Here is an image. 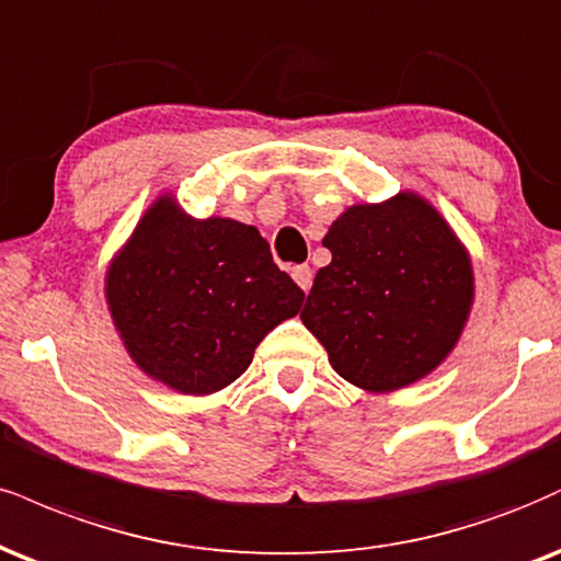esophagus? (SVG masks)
I'll return each instance as SVG.
<instances>
[{
    "label": "esophagus",
    "mask_w": 561,
    "mask_h": 561,
    "mask_svg": "<svg viewBox=\"0 0 561 561\" xmlns=\"http://www.w3.org/2000/svg\"><path fill=\"white\" fill-rule=\"evenodd\" d=\"M293 279L298 282V287L302 289V293H310V285H313V272H310V266H295Z\"/></svg>",
    "instance_id": "esophagus-1"
}]
</instances>
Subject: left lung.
<instances>
[{"label":"left lung","mask_w":561,"mask_h":561,"mask_svg":"<svg viewBox=\"0 0 561 561\" xmlns=\"http://www.w3.org/2000/svg\"><path fill=\"white\" fill-rule=\"evenodd\" d=\"M300 319L357 389L387 394L426 379L457 347L476 298L473 261L423 195L355 204L329 227Z\"/></svg>","instance_id":"8db88e82"}]
</instances>
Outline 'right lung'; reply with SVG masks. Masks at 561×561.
Returning <instances> with one entry per match:
<instances>
[{"mask_svg":"<svg viewBox=\"0 0 561 561\" xmlns=\"http://www.w3.org/2000/svg\"><path fill=\"white\" fill-rule=\"evenodd\" d=\"M104 298L148 379L206 397L245 374L263 336L298 316L306 295L253 225L195 219L161 193L112 255Z\"/></svg>","mask_w":561,"mask_h":561,"instance_id":"right-lung-1","label":"right lung"}]
</instances>
